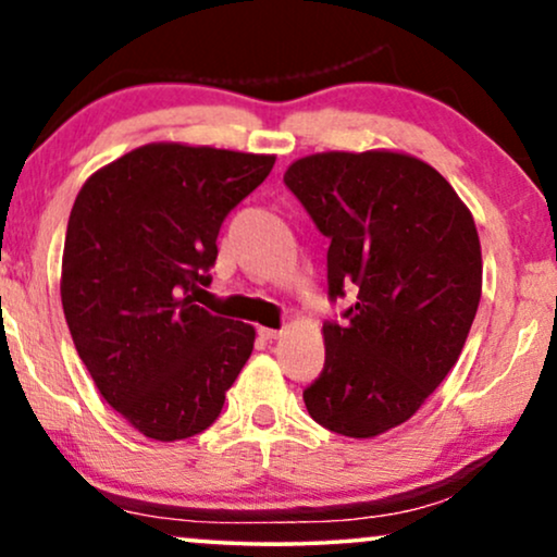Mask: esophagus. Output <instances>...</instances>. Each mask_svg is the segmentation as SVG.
<instances>
[{"mask_svg": "<svg viewBox=\"0 0 557 557\" xmlns=\"http://www.w3.org/2000/svg\"><path fill=\"white\" fill-rule=\"evenodd\" d=\"M257 332L261 341H277V337L283 335V330H272V327H259Z\"/></svg>", "mask_w": 557, "mask_h": 557, "instance_id": "esophagus-1", "label": "esophagus"}]
</instances>
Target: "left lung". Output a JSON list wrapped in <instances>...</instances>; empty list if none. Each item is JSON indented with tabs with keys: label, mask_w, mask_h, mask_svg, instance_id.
Returning <instances> with one entry per match:
<instances>
[{
	"label": "left lung",
	"mask_w": 557,
	"mask_h": 557,
	"mask_svg": "<svg viewBox=\"0 0 557 557\" xmlns=\"http://www.w3.org/2000/svg\"><path fill=\"white\" fill-rule=\"evenodd\" d=\"M285 185L330 238L327 296H354L324 322L322 374L304 389L311 419L367 440L419 411L456 367L482 298L474 216L417 157H304Z\"/></svg>",
	"instance_id": "obj_1"
}]
</instances>
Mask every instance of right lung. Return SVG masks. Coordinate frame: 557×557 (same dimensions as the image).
<instances>
[{
    "label": "right lung",
    "instance_id": "right-lung-1",
    "mask_svg": "<svg viewBox=\"0 0 557 557\" xmlns=\"http://www.w3.org/2000/svg\"><path fill=\"white\" fill-rule=\"evenodd\" d=\"M274 157L149 144L94 172L73 203L62 309L96 387L162 443L212 426L253 350L251 324L194 304L216 235Z\"/></svg>",
    "mask_w": 557,
    "mask_h": 557
}]
</instances>
